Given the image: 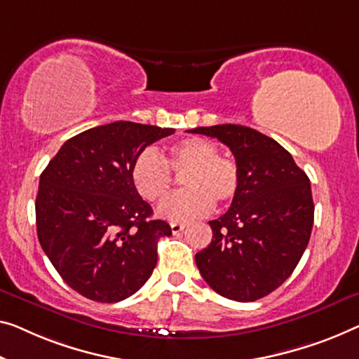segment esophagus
I'll return each mask as SVG.
<instances>
[{
    "instance_id": "obj_1",
    "label": "esophagus",
    "mask_w": 359,
    "mask_h": 359,
    "mask_svg": "<svg viewBox=\"0 0 359 359\" xmlns=\"http://www.w3.org/2000/svg\"><path fill=\"white\" fill-rule=\"evenodd\" d=\"M170 229H172V233H180L185 229V224H182V222H170Z\"/></svg>"
}]
</instances>
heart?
Listing matches in <instances>:
<instances>
[{
    "instance_id": "b5f03b06",
    "label": "heart",
    "mask_w": 359,
    "mask_h": 359,
    "mask_svg": "<svg viewBox=\"0 0 359 359\" xmlns=\"http://www.w3.org/2000/svg\"><path fill=\"white\" fill-rule=\"evenodd\" d=\"M174 174L184 175L185 191L169 198L159 214L169 221L182 222L206 216L214 201L231 203L242 187V174L232 158L219 154V148L205 138H185L168 149V158L156 149L145 148L132 165V182L143 200L159 203L168 198Z\"/></svg>"
}]
</instances>
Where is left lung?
Returning a JSON list of instances; mask_svg holds the SVG:
<instances>
[{"label": "left lung", "instance_id": "8db88e82", "mask_svg": "<svg viewBox=\"0 0 359 359\" xmlns=\"http://www.w3.org/2000/svg\"><path fill=\"white\" fill-rule=\"evenodd\" d=\"M231 148L242 174L238 195L210 221L212 240L195 255L203 279L235 302H255L280 287L308 247L314 203L308 175L271 137L235 124L189 130Z\"/></svg>", "mask_w": 359, "mask_h": 359}]
</instances>
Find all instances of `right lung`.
Returning <instances> with one entry per match:
<instances>
[{
	"label": "right lung",
	"instance_id": "right-lung-1",
	"mask_svg": "<svg viewBox=\"0 0 359 359\" xmlns=\"http://www.w3.org/2000/svg\"><path fill=\"white\" fill-rule=\"evenodd\" d=\"M174 128L117 121L69 138L40 175L36 233L62 280L85 298L116 303L145 285L158 240L170 226L153 219L132 165Z\"/></svg>",
	"mask_w": 359,
	"mask_h": 359
}]
</instances>
